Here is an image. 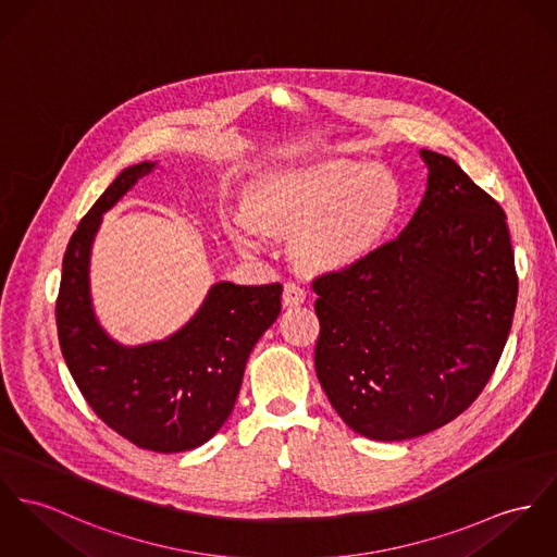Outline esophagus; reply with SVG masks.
<instances>
[{
  "mask_svg": "<svg viewBox=\"0 0 557 557\" xmlns=\"http://www.w3.org/2000/svg\"><path fill=\"white\" fill-rule=\"evenodd\" d=\"M305 288L297 284V282H288L286 286H284V295H282V300H284V305L286 307H295V305H300L302 300H305Z\"/></svg>",
  "mask_w": 557,
  "mask_h": 557,
  "instance_id": "esophagus-1",
  "label": "esophagus"
}]
</instances>
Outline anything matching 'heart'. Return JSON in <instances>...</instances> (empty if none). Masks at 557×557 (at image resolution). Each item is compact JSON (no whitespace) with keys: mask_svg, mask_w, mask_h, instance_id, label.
<instances>
[{"mask_svg":"<svg viewBox=\"0 0 557 557\" xmlns=\"http://www.w3.org/2000/svg\"><path fill=\"white\" fill-rule=\"evenodd\" d=\"M403 210V188L382 165L331 159L264 180L252 197L255 222L295 235V255L311 269H343L373 255ZM237 244L258 252L264 237L239 220Z\"/></svg>","mask_w":557,"mask_h":557,"instance_id":"obj_1","label":"heart"}]
</instances>
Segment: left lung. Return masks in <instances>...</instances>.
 Listing matches in <instances>:
<instances>
[{
	"label": "left lung",
	"mask_w": 557,
	"mask_h": 557,
	"mask_svg": "<svg viewBox=\"0 0 557 557\" xmlns=\"http://www.w3.org/2000/svg\"><path fill=\"white\" fill-rule=\"evenodd\" d=\"M420 154L429 188L407 228L311 284L318 380L343 422L375 441L422 436L467 411L517 302L507 214L454 159Z\"/></svg>",
	"instance_id": "left-lung-1"
}]
</instances>
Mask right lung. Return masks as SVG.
Returning <instances> with one entry per match:
<instances>
[{
	"label": "right lung",
	"instance_id": "1",
	"mask_svg": "<svg viewBox=\"0 0 557 557\" xmlns=\"http://www.w3.org/2000/svg\"><path fill=\"white\" fill-rule=\"evenodd\" d=\"M154 163L121 173L74 231L57 297V329L67 369L97 418L133 445L175 454L210 441L231 416L248 356L282 309V284L218 282L193 320L163 342L125 347L99 326L88 293L95 233Z\"/></svg>",
	"mask_w": 557,
	"mask_h": 557
}]
</instances>
